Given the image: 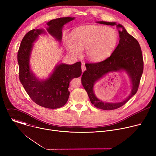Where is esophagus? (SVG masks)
Returning <instances> with one entry per match:
<instances>
[{"label": "esophagus", "instance_id": "obj_1", "mask_svg": "<svg viewBox=\"0 0 156 156\" xmlns=\"http://www.w3.org/2000/svg\"><path fill=\"white\" fill-rule=\"evenodd\" d=\"M81 70H82V72H83L85 70H86V66L84 65V63L82 64V66H81Z\"/></svg>", "mask_w": 156, "mask_h": 156}]
</instances>
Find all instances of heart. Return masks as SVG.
<instances>
[{
    "label": "heart",
    "mask_w": 156,
    "mask_h": 156,
    "mask_svg": "<svg viewBox=\"0 0 156 156\" xmlns=\"http://www.w3.org/2000/svg\"><path fill=\"white\" fill-rule=\"evenodd\" d=\"M118 41V34L112 28L85 25L73 30L70 39L65 38L64 42L71 55L78 57L81 54V49L84 48L86 58L93 62H98L112 53Z\"/></svg>",
    "instance_id": "obj_1"
}]
</instances>
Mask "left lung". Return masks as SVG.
<instances>
[{
    "label": "left lung",
    "instance_id": "obj_1",
    "mask_svg": "<svg viewBox=\"0 0 156 156\" xmlns=\"http://www.w3.org/2000/svg\"><path fill=\"white\" fill-rule=\"evenodd\" d=\"M102 25L114 26L122 28L119 31L120 41L117 47L110 57L105 60L96 63H86V70L81 76V83L91 102L97 108L110 110L118 108L125 105L133 96L139 87L140 80L143 72L144 62L141 49L138 41L128 34L125 28L115 22L98 21ZM125 71L129 75L132 83L130 94L120 103H105L98 99L94 93V85L101 77L110 72Z\"/></svg>",
    "mask_w": 156,
    "mask_h": 156
}]
</instances>
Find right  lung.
<instances>
[{"instance_id":"add662e5","label":"right lung","mask_w":156,"mask_h":156,"mask_svg":"<svg viewBox=\"0 0 156 156\" xmlns=\"http://www.w3.org/2000/svg\"><path fill=\"white\" fill-rule=\"evenodd\" d=\"M74 19L63 17L52 20L47 23L49 27L47 31L60 42L63 25ZM43 33V30L33 29L22 39L17 55L19 79L33 102L45 108H58L63 106L69 99L70 81L81 75V63L78 62L73 65L60 63L55 66L49 78L42 81L38 80L30 70V58L33 43Z\"/></svg>"}]
</instances>
